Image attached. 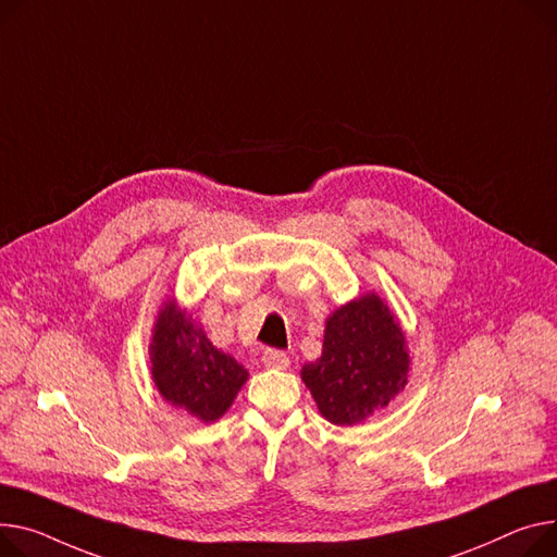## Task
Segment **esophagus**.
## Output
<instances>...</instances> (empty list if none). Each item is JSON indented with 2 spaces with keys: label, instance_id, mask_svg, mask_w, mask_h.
<instances>
[{
  "label": "esophagus",
  "instance_id": "34e87169",
  "mask_svg": "<svg viewBox=\"0 0 557 557\" xmlns=\"http://www.w3.org/2000/svg\"><path fill=\"white\" fill-rule=\"evenodd\" d=\"M262 362H264V367H269V369H286V367L290 364L288 356H286L284 351H277V349H269V351H264Z\"/></svg>",
  "mask_w": 557,
  "mask_h": 557
}]
</instances>
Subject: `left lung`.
Instances as JSON below:
<instances>
[{
    "label": "left lung",
    "mask_w": 557,
    "mask_h": 557,
    "mask_svg": "<svg viewBox=\"0 0 557 557\" xmlns=\"http://www.w3.org/2000/svg\"><path fill=\"white\" fill-rule=\"evenodd\" d=\"M410 351L398 318L369 290L338 307L324 322L322 356L302 367L318 412L333 425H356L405 389Z\"/></svg>",
    "instance_id": "left-lung-1"
}]
</instances>
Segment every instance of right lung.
Listing matches in <instances>:
<instances>
[{
    "mask_svg": "<svg viewBox=\"0 0 557 557\" xmlns=\"http://www.w3.org/2000/svg\"><path fill=\"white\" fill-rule=\"evenodd\" d=\"M150 374L172 407L201 423L224 417L248 381L244 364L216 349L176 300L163 302L152 326Z\"/></svg>",
    "mask_w": 557,
    "mask_h": 557,
    "instance_id": "1",
    "label": "right lung"
}]
</instances>
